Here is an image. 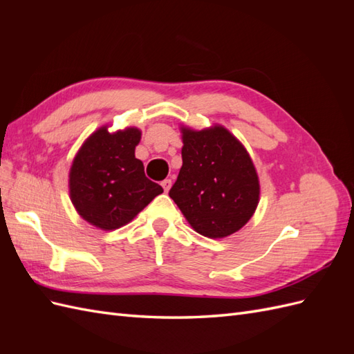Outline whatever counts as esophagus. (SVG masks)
Masks as SVG:
<instances>
[{"mask_svg":"<svg viewBox=\"0 0 354 354\" xmlns=\"http://www.w3.org/2000/svg\"><path fill=\"white\" fill-rule=\"evenodd\" d=\"M171 186H173V180H171V178H165L162 181V187H164L165 192H168L171 189Z\"/></svg>","mask_w":354,"mask_h":354,"instance_id":"1","label":"esophagus"}]
</instances>
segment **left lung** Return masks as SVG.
Here are the masks:
<instances>
[{
	"instance_id": "1",
	"label": "left lung",
	"mask_w": 354,
	"mask_h": 354,
	"mask_svg": "<svg viewBox=\"0 0 354 354\" xmlns=\"http://www.w3.org/2000/svg\"><path fill=\"white\" fill-rule=\"evenodd\" d=\"M183 149L169 190L183 216L202 236L221 239L250 221L260 201V183L250 153L221 125L195 131L181 127Z\"/></svg>"
}]
</instances>
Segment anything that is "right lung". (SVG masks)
<instances>
[{"instance_id":"1","label":"right lung","mask_w":354,"mask_h":354,"mask_svg":"<svg viewBox=\"0 0 354 354\" xmlns=\"http://www.w3.org/2000/svg\"><path fill=\"white\" fill-rule=\"evenodd\" d=\"M142 138L138 128L94 131L75 156L69 173V194L75 209L93 226L115 230L130 223L164 192L145 176L134 152Z\"/></svg>"}]
</instances>
